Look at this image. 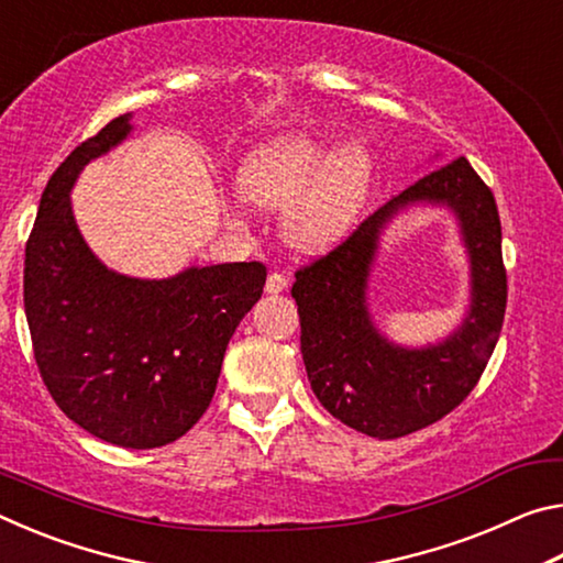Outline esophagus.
Here are the masks:
<instances>
[{
    "label": "esophagus",
    "mask_w": 563,
    "mask_h": 563,
    "mask_svg": "<svg viewBox=\"0 0 563 563\" xmlns=\"http://www.w3.org/2000/svg\"><path fill=\"white\" fill-rule=\"evenodd\" d=\"M283 290H288V278L280 273H271L268 280H265V292L268 295H280Z\"/></svg>",
    "instance_id": "34e87169"
}]
</instances>
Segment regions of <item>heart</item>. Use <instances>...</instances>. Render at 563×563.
I'll return each mask as SVG.
<instances>
[{
  "label": "heart",
  "mask_w": 563,
  "mask_h": 563,
  "mask_svg": "<svg viewBox=\"0 0 563 563\" xmlns=\"http://www.w3.org/2000/svg\"><path fill=\"white\" fill-rule=\"evenodd\" d=\"M373 184V158L357 139L322 131H290L253 148L238 166L243 201L280 213L283 241L312 255L335 245L355 221ZM228 221L243 228V213L228 206Z\"/></svg>",
  "instance_id": "b5f03b06"
}]
</instances>
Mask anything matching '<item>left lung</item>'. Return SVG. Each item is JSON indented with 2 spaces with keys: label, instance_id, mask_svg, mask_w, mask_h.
Instances as JSON below:
<instances>
[{
  "label": "left lung",
  "instance_id": "obj_1",
  "mask_svg": "<svg viewBox=\"0 0 563 563\" xmlns=\"http://www.w3.org/2000/svg\"><path fill=\"white\" fill-rule=\"evenodd\" d=\"M422 205L455 216L471 261V305L444 341L409 349L376 328L368 278L386 228ZM290 292L300 312L302 362L320 405L352 430L379 440L422 430L472 393L499 340L507 271L492 190L470 161H450L389 198L325 258L295 273Z\"/></svg>",
  "mask_w": 563,
  "mask_h": 563
}]
</instances>
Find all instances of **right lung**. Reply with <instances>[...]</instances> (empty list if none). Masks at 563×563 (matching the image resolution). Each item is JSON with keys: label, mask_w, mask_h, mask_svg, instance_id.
Masks as SVG:
<instances>
[{"label": "right lung", "mask_w": 563, "mask_h": 563, "mask_svg": "<svg viewBox=\"0 0 563 563\" xmlns=\"http://www.w3.org/2000/svg\"><path fill=\"white\" fill-rule=\"evenodd\" d=\"M131 131L123 113L54 170L26 241L24 312L62 412L103 442L154 450L184 437L211 405L228 342L263 292L265 265H190L161 280L107 268L76 225L71 188Z\"/></svg>", "instance_id": "obj_1"}]
</instances>
